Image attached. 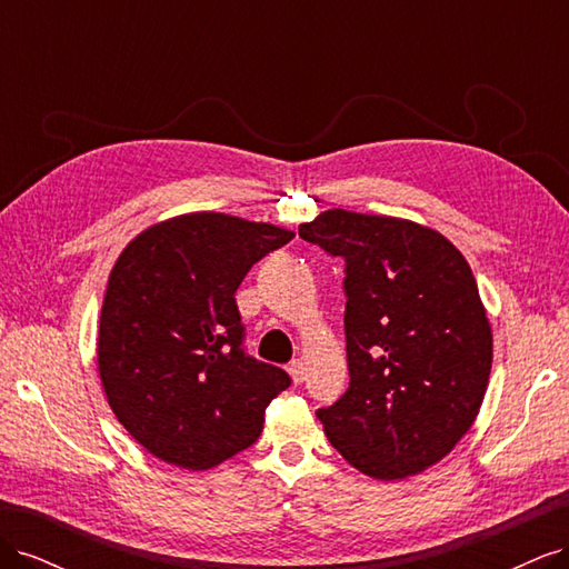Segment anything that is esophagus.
Returning <instances> with one entry per match:
<instances>
[{
  "mask_svg": "<svg viewBox=\"0 0 569 569\" xmlns=\"http://www.w3.org/2000/svg\"><path fill=\"white\" fill-rule=\"evenodd\" d=\"M289 375H291V380H295V385H301L303 380H306V366H303V360H299V358H295L289 363Z\"/></svg>",
  "mask_w": 569,
  "mask_h": 569,
  "instance_id": "1",
  "label": "esophagus"
}]
</instances>
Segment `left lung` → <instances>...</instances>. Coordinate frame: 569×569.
Segmentation results:
<instances>
[{
	"label": "left lung",
	"mask_w": 569,
	"mask_h": 569,
	"mask_svg": "<svg viewBox=\"0 0 569 569\" xmlns=\"http://www.w3.org/2000/svg\"><path fill=\"white\" fill-rule=\"evenodd\" d=\"M299 237L343 258L351 382L316 416L335 449L375 479L418 475L472 427L491 372V327L462 253L412 220L343 209Z\"/></svg>",
	"instance_id": "obj_1"
}]
</instances>
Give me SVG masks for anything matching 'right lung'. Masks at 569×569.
I'll return each mask as SVG.
<instances>
[{"mask_svg": "<svg viewBox=\"0 0 569 569\" xmlns=\"http://www.w3.org/2000/svg\"><path fill=\"white\" fill-rule=\"evenodd\" d=\"M291 239L270 222L201 211L151 226L118 256L97 366L118 422L149 453L209 470L261 437L268 403L291 380L244 351L234 291Z\"/></svg>", "mask_w": 569, "mask_h": 569, "instance_id": "add662e5", "label": "right lung"}]
</instances>
